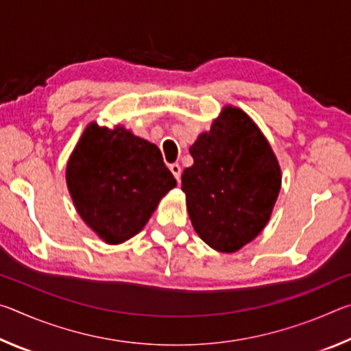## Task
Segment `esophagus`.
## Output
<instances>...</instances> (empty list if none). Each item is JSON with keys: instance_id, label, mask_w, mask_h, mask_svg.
Listing matches in <instances>:
<instances>
[{"instance_id": "obj_1", "label": "esophagus", "mask_w": 351, "mask_h": 351, "mask_svg": "<svg viewBox=\"0 0 351 351\" xmlns=\"http://www.w3.org/2000/svg\"><path fill=\"white\" fill-rule=\"evenodd\" d=\"M170 171L176 178V181L181 180V165L180 164H171L170 165Z\"/></svg>"}]
</instances>
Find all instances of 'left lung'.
<instances>
[{"instance_id":"8db88e82","label":"left lung","mask_w":351,"mask_h":351,"mask_svg":"<svg viewBox=\"0 0 351 351\" xmlns=\"http://www.w3.org/2000/svg\"><path fill=\"white\" fill-rule=\"evenodd\" d=\"M181 176L193 229L210 247L235 252L268 223L282 175L268 141L246 112L226 106L189 148Z\"/></svg>"}]
</instances>
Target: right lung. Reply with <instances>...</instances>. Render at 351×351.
<instances>
[{
  "mask_svg": "<svg viewBox=\"0 0 351 351\" xmlns=\"http://www.w3.org/2000/svg\"><path fill=\"white\" fill-rule=\"evenodd\" d=\"M66 182L83 221L111 245L138 234L159 199L176 186L156 145L123 127L97 123L77 144Z\"/></svg>",
  "mask_w": 351,
  "mask_h": 351,
  "instance_id": "obj_1",
  "label": "right lung"
}]
</instances>
